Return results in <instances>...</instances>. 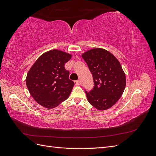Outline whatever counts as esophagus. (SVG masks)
<instances>
[{
  "instance_id": "esophagus-1",
  "label": "esophagus",
  "mask_w": 156,
  "mask_h": 156,
  "mask_svg": "<svg viewBox=\"0 0 156 156\" xmlns=\"http://www.w3.org/2000/svg\"><path fill=\"white\" fill-rule=\"evenodd\" d=\"M74 83H75V84L76 86H79L80 84H81V82H80L79 81H75Z\"/></svg>"
}]
</instances>
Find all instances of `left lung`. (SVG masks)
<instances>
[{
  "mask_svg": "<svg viewBox=\"0 0 156 156\" xmlns=\"http://www.w3.org/2000/svg\"><path fill=\"white\" fill-rule=\"evenodd\" d=\"M92 74L94 88L87 92L88 102L99 111L111 108L119 101L126 84V74L115 56L102 48H94L82 54Z\"/></svg>",
  "mask_w": 156,
  "mask_h": 156,
  "instance_id": "left-lung-1",
  "label": "left lung"
}]
</instances>
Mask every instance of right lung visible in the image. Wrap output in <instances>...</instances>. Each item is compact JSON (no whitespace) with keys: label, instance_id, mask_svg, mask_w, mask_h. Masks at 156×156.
Masks as SVG:
<instances>
[{"label":"right lung","instance_id":"add662e5","mask_svg":"<svg viewBox=\"0 0 156 156\" xmlns=\"http://www.w3.org/2000/svg\"><path fill=\"white\" fill-rule=\"evenodd\" d=\"M72 54L52 49L39 56L30 68L26 84L33 99L42 107L55 108L67 100L74 86L64 65Z\"/></svg>","mask_w":156,"mask_h":156}]
</instances>
